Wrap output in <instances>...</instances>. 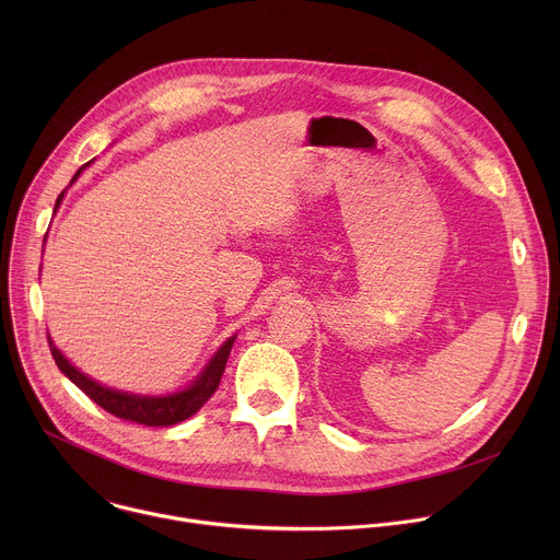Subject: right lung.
<instances>
[{"instance_id":"1","label":"right lung","mask_w":560,"mask_h":560,"mask_svg":"<svg viewBox=\"0 0 560 560\" xmlns=\"http://www.w3.org/2000/svg\"><path fill=\"white\" fill-rule=\"evenodd\" d=\"M89 166V164H86ZM86 166L79 168L72 177V182L79 177ZM70 182V184H72ZM63 199V192L57 197L55 210L59 208ZM236 337H230L217 352L214 357L208 361V365L203 368V372L184 389L175 392V394H166V396H139V394H128L115 387H106L97 381H93L91 376H86L84 372H79L50 341L48 337V346H50V354L57 363V368L79 387L82 392H86V396H91L93 401L104 408L106 412H110L113 417H119L124 421H132L139 425H148V428H166V425H175L186 421L188 417H192L208 398L214 394V389L219 387L221 374L225 370V361L230 357L232 343Z\"/></svg>"}]
</instances>
